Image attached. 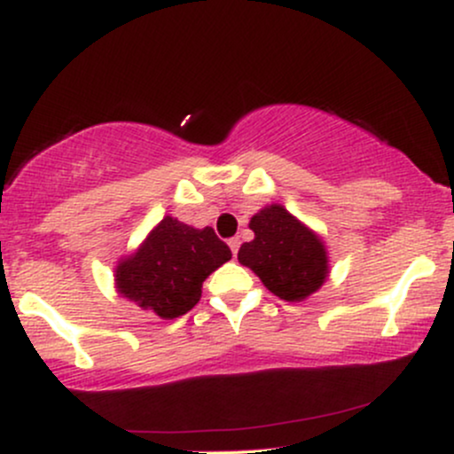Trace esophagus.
<instances>
[{
  "label": "esophagus",
  "instance_id": "34e87169",
  "mask_svg": "<svg viewBox=\"0 0 454 454\" xmlns=\"http://www.w3.org/2000/svg\"><path fill=\"white\" fill-rule=\"evenodd\" d=\"M228 245H231L232 254H234V256H237V254H239V245H241V241H239V237H232L231 241H228Z\"/></svg>",
  "mask_w": 454,
  "mask_h": 454
}]
</instances>
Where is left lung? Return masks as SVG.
I'll use <instances>...</instances> for the list:
<instances>
[{"label": "left lung", "mask_w": 454, "mask_h": 454, "mask_svg": "<svg viewBox=\"0 0 454 454\" xmlns=\"http://www.w3.org/2000/svg\"><path fill=\"white\" fill-rule=\"evenodd\" d=\"M254 241L239 249V262L252 269L275 296L303 301L328 275L325 243L281 205H269L249 220Z\"/></svg>", "instance_id": "8db88e82"}]
</instances>
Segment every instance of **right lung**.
Masks as SVG:
<instances>
[{
  "instance_id": "1",
  "label": "right lung",
  "mask_w": 454,
  "mask_h": 454,
  "mask_svg": "<svg viewBox=\"0 0 454 454\" xmlns=\"http://www.w3.org/2000/svg\"><path fill=\"white\" fill-rule=\"evenodd\" d=\"M232 258L213 228H192L166 215L132 256L114 270L119 294L164 320L187 314L200 301L202 281Z\"/></svg>"
}]
</instances>
